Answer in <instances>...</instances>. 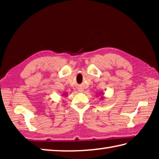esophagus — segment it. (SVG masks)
<instances>
[{
	"label": "esophagus",
	"mask_w": 159,
	"mask_h": 159,
	"mask_svg": "<svg viewBox=\"0 0 159 159\" xmlns=\"http://www.w3.org/2000/svg\"><path fill=\"white\" fill-rule=\"evenodd\" d=\"M78 90H79V92H83V88L80 87V88H79V89H78Z\"/></svg>",
	"instance_id": "1"
}]
</instances>
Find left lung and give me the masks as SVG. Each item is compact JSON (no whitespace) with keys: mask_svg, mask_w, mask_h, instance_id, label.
<instances>
[{"mask_svg":"<svg viewBox=\"0 0 159 159\" xmlns=\"http://www.w3.org/2000/svg\"><path fill=\"white\" fill-rule=\"evenodd\" d=\"M102 95V98H101V99H104V98H103V97H102V95H104V93H99V95Z\"/></svg>","mask_w":159,"mask_h":159,"instance_id":"obj_1","label":"left lung"}]
</instances>
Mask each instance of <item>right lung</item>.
Here are the masks:
<instances>
[{
	"label": "right lung",
	"instance_id": "add662e5",
	"mask_svg": "<svg viewBox=\"0 0 159 159\" xmlns=\"http://www.w3.org/2000/svg\"><path fill=\"white\" fill-rule=\"evenodd\" d=\"M62 95H63V96H64V97H65V96H66V95H67V94H66V93H64Z\"/></svg>",
	"mask_w": 159,
	"mask_h": 159
}]
</instances>
